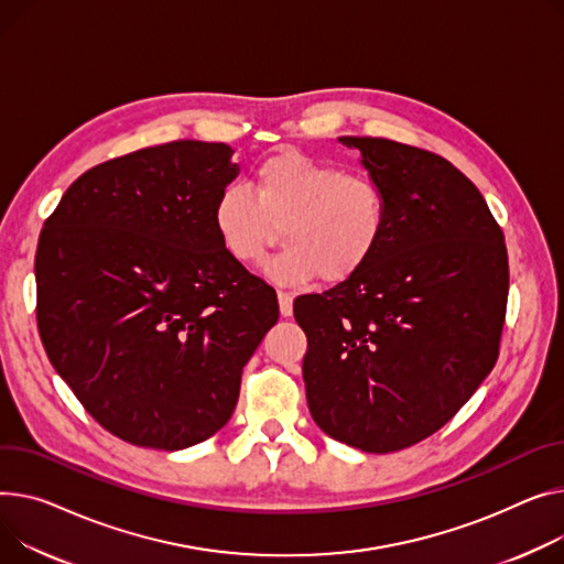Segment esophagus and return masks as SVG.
I'll list each match as a JSON object with an SVG mask.
<instances>
[{"instance_id":"esophagus-1","label":"esophagus","mask_w":564,"mask_h":564,"mask_svg":"<svg viewBox=\"0 0 564 564\" xmlns=\"http://www.w3.org/2000/svg\"><path fill=\"white\" fill-rule=\"evenodd\" d=\"M279 311L283 317L292 315V294L290 292H279Z\"/></svg>"}]
</instances>
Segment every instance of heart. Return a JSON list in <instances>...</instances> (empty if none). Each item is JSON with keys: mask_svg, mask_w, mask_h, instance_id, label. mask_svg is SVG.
<instances>
[{"mask_svg": "<svg viewBox=\"0 0 564 564\" xmlns=\"http://www.w3.org/2000/svg\"><path fill=\"white\" fill-rule=\"evenodd\" d=\"M253 193L240 185L219 191L213 229L240 265L265 260L283 229L288 251L268 268L281 285L351 279L388 229V202L377 181L296 149H279L256 167Z\"/></svg>", "mask_w": 564, "mask_h": 564, "instance_id": "obj_1", "label": "heart"}]
</instances>
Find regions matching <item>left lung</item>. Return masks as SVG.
<instances>
[{
  "label": "left lung",
  "instance_id": "8db88e82",
  "mask_svg": "<svg viewBox=\"0 0 564 564\" xmlns=\"http://www.w3.org/2000/svg\"><path fill=\"white\" fill-rule=\"evenodd\" d=\"M388 202V229L351 279L294 302L308 337L315 424L367 454L442 429L499 356L508 302L503 231L446 159L386 138H337Z\"/></svg>",
  "mask_w": 564,
  "mask_h": 564
}]
</instances>
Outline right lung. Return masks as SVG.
<instances>
[{
	"mask_svg": "<svg viewBox=\"0 0 564 564\" xmlns=\"http://www.w3.org/2000/svg\"><path fill=\"white\" fill-rule=\"evenodd\" d=\"M224 142L174 140L74 181L35 251L50 362L112 435L178 452L234 415L276 292L224 251L213 204L240 172Z\"/></svg>",
	"mask_w": 564,
	"mask_h": 564,
	"instance_id": "add662e5",
	"label": "right lung"
}]
</instances>
